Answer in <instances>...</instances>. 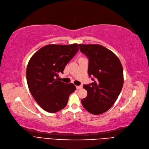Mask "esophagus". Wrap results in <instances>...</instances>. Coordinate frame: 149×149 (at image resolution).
I'll list each match as a JSON object with an SVG mask.
<instances>
[{
	"label": "esophagus",
	"instance_id": "esophagus-1",
	"mask_svg": "<svg viewBox=\"0 0 149 149\" xmlns=\"http://www.w3.org/2000/svg\"><path fill=\"white\" fill-rule=\"evenodd\" d=\"M82 88H83V86H82V85H80V86H76V89H81Z\"/></svg>",
	"mask_w": 149,
	"mask_h": 149
}]
</instances>
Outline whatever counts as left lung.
<instances>
[{"mask_svg":"<svg viewBox=\"0 0 149 149\" xmlns=\"http://www.w3.org/2000/svg\"><path fill=\"white\" fill-rule=\"evenodd\" d=\"M89 59L88 74L94 81L83 88L88 95L81 100L84 109L93 115L109 110L118 97L123 85V69L118 57L99 44H79Z\"/></svg>","mask_w":149,"mask_h":149,"instance_id":"obj_1","label":"left lung"}]
</instances>
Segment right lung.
Here are the masks:
<instances>
[{
  "label": "right lung",
  "instance_id": "1",
  "mask_svg": "<svg viewBox=\"0 0 149 149\" xmlns=\"http://www.w3.org/2000/svg\"><path fill=\"white\" fill-rule=\"evenodd\" d=\"M79 50L78 45L49 44L37 51L30 58L26 80L33 98L43 110L57 112L66 107L75 86L61 82L59 74Z\"/></svg>",
  "mask_w": 149,
  "mask_h": 149
}]
</instances>
